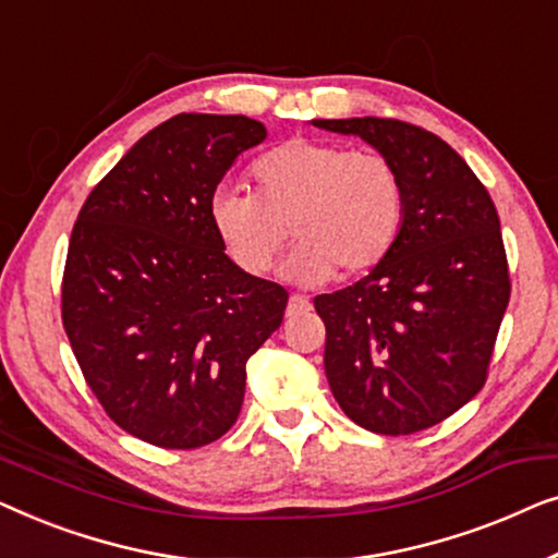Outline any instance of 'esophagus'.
Masks as SVG:
<instances>
[{"instance_id": "34e87169", "label": "esophagus", "mask_w": 558, "mask_h": 558, "mask_svg": "<svg viewBox=\"0 0 558 558\" xmlns=\"http://www.w3.org/2000/svg\"><path fill=\"white\" fill-rule=\"evenodd\" d=\"M313 308L311 305V301L305 295H290V301H288V316L293 318V316H301V313H308Z\"/></svg>"}]
</instances>
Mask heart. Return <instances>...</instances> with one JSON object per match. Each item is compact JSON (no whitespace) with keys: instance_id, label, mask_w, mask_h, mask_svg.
Listing matches in <instances>:
<instances>
[{"instance_id":"b5f03b06","label":"heart","mask_w":558,"mask_h":558,"mask_svg":"<svg viewBox=\"0 0 558 558\" xmlns=\"http://www.w3.org/2000/svg\"><path fill=\"white\" fill-rule=\"evenodd\" d=\"M257 194L219 186L209 199L211 230L250 276H263L286 245L298 247L282 278L318 286L361 276L389 257L404 230L407 186L389 156L320 138H290L255 161Z\"/></svg>"}]
</instances>
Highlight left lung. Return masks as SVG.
Here are the masks:
<instances>
[{"instance_id": "1", "label": "left lung", "mask_w": 558, "mask_h": 558, "mask_svg": "<svg viewBox=\"0 0 558 558\" xmlns=\"http://www.w3.org/2000/svg\"><path fill=\"white\" fill-rule=\"evenodd\" d=\"M389 156L407 217L384 263L354 286L313 298L326 324L324 366L349 420L412 435L468 404L488 379L511 276L490 194L462 156L397 119H316Z\"/></svg>"}]
</instances>
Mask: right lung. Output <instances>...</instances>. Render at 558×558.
Listing matches in <instances>:
<instances>
[{
  "mask_svg": "<svg viewBox=\"0 0 558 558\" xmlns=\"http://www.w3.org/2000/svg\"><path fill=\"white\" fill-rule=\"evenodd\" d=\"M268 131L247 116L179 113L138 138L85 199L62 276V326L108 417L167 450L238 422L247 359L288 290L238 268L211 230L227 169Z\"/></svg>",
  "mask_w": 558,
  "mask_h": 558,
  "instance_id": "right-lung-1",
  "label": "right lung"
}]
</instances>
